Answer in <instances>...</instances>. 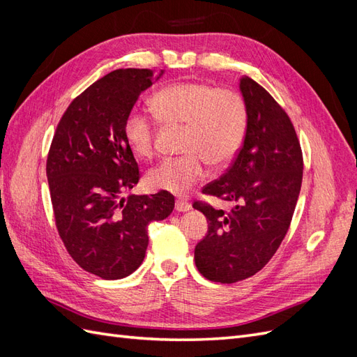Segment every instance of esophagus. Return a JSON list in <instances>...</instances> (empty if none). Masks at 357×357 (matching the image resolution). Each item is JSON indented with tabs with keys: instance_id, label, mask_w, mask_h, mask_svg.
<instances>
[{
	"instance_id": "obj_1",
	"label": "esophagus",
	"mask_w": 357,
	"mask_h": 357,
	"mask_svg": "<svg viewBox=\"0 0 357 357\" xmlns=\"http://www.w3.org/2000/svg\"><path fill=\"white\" fill-rule=\"evenodd\" d=\"M190 208H192V205L188 201H180V199L176 201V210L177 211L185 213V211H189Z\"/></svg>"
}]
</instances>
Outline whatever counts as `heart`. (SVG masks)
<instances>
[{
  "mask_svg": "<svg viewBox=\"0 0 357 357\" xmlns=\"http://www.w3.org/2000/svg\"><path fill=\"white\" fill-rule=\"evenodd\" d=\"M164 126H183L178 158H167L150 169L149 185L185 197L207 176V164L228 165L240 152L247 131V107L240 93L202 82H176L150 100ZM126 143L138 158H152L158 129L153 119L131 112L123 123Z\"/></svg>",
  "mask_w": 357,
  "mask_h": 357,
  "instance_id": "heart-1",
  "label": "heart"
}]
</instances>
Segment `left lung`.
<instances>
[{
	"label": "left lung",
	"instance_id": "left-lung-1",
	"mask_svg": "<svg viewBox=\"0 0 357 357\" xmlns=\"http://www.w3.org/2000/svg\"><path fill=\"white\" fill-rule=\"evenodd\" d=\"M247 107L243 147L225 174L202 189L234 202L226 213L197 201L208 232L195 247L198 271L231 284L255 275L282 244L302 185V150L290 117L253 79L240 80Z\"/></svg>",
	"mask_w": 357,
	"mask_h": 357
}]
</instances>
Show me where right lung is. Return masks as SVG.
<instances>
[{
	"mask_svg": "<svg viewBox=\"0 0 357 357\" xmlns=\"http://www.w3.org/2000/svg\"><path fill=\"white\" fill-rule=\"evenodd\" d=\"M162 73L155 79L152 70L121 68L96 80L68 105L50 144L46 172L59 236L75 264L104 280L142 265L149 223L174 208L165 190L122 198L139 180L125 119Z\"/></svg>",
	"mask_w": 357,
	"mask_h": 357,
	"instance_id": "1",
	"label": "right lung"
}]
</instances>
